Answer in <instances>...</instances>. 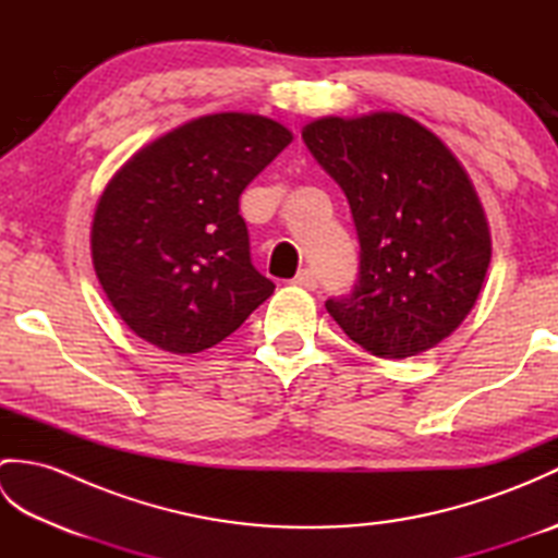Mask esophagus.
Instances as JSON below:
<instances>
[{
  "label": "esophagus",
  "instance_id": "esophagus-1",
  "mask_svg": "<svg viewBox=\"0 0 558 558\" xmlns=\"http://www.w3.org/2000/svg\"><path fill=\"white\" fill-rule=\"evenodd\" d=\"M294 286L298 288H304V290H316V286H318V278H316V272L312 270V268H304V270H300L298 276H294Z\"/></svg>",
  "mask_w": 558,
  "mask_h": 558
}]
</instances>
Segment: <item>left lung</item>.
<instances>
[{
	"mask_svg": "<svg viewBox=\"0 0 558 558\" xmlns=\"http://www.w3.org/2000/svg\"><path fill=\"white\" fill-rule=\"evenodd\" d=\"M306 148L345 192L360 278L326 302L350 340L384 360L436 348L475 306L492 236L468 172L441 138L400 112L302 129Z\"/></svg>",
	"mask_w": 558,
	"mask_h": 558,
	"instance_id": "left-lung-1",
	"label": "left lung"
}]
</instances>
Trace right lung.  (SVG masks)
Listing matches in <instances>:
<instances>
[{
    "mask_svg": "<svg viewBox=\"0 0 558 558\" xmlns=\"http://www.w3.org/2000/svg\"><path fill=\"white\" fill-rule=\"evenodd\" d=\"M290 129L220 112L162 134L105 186L93 268L122 322L150 345L194 354L240 328L276 286L254 268L240 196L290 146Z\"/></svg>",
    "mask_w": 558,
    "mask_h": 558,
    "instance_id": "1",
    "label": "right lung"
}]
</instances>
